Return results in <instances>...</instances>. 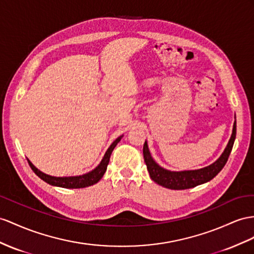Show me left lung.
I'll return each instance as SVG.
<instances>
[{"label":"left lung","instance_id":"obj_1","mask_svg":"<svg viewBox=\"0 0 254 254\" xmlns=\"http://www.w3.org/2000/svg\"><path fill=\"white\" fill-rule=\"evenodd\" d=\"M235 137H236V120L234 122L233 132H232L231 138L229 140V144H227L226 148L224 149L223 153L221 154V157L214 162V163H212L211 165L207 167L200 168V170L183 171V172L167 171L165 168L161 167L159 164H157V162L152 159L150 151H149L147 141H145L142 152H144L145 163L147 165L149 175H150V178L158 185L172 190H186V189H190V188L196 187L198 185L205 184L207 181L211 180L213 177H216L226 164L227 159H229L230 153L232 151Z\"/></svg>","mask_w":254,"mask_h":254}]
</instances>
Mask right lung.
I'll use <instances>...</instances> for the list:
<instances>
[{"instance_id":"1","label":"right lung","mask_w":254,"mask_h":254,"mask_svg":"<svg viewBox=\"0 0 254 254\" xmlns=\"http://www.w3.org/2000/svg\"><path fill=\"white\" fill-rule=\"evenodd\" d=\"M121 138H122V136L117 138L113 142V144L110 145V147L107 149L105 155H104L103 160L101 161V163L97 165L93 171H91L84 175H81V176L54 177V176H50V175H47V174L41 172L40 170H37V168L31 163V161L29 159H28V162H29V165L32 168V171H33L42 180H44L45 183H47V184H49L51 186H55V187L66 188V189H80V188L90 187V186H93L96 183H99L101 178L104 176V174H105V172H106L107 165L109 163L110 154H112L115 147L121 140Z\"/></svg>"}]
</instances>
